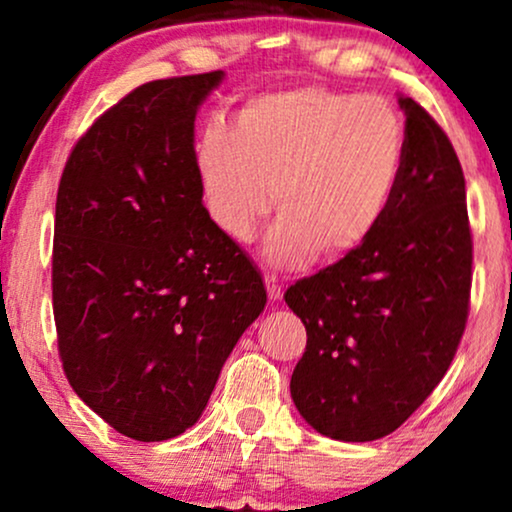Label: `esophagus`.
<instances>
[{"label": "esophagus", "instance_id": "34e87169", "mask_svg": "<svg viewBox=\"0 0 512 512\" xmlns=\"http://www.w3.org/2000/svg\"><path fill=\"white\" fill-rule=\"evenodd\" d=\"M264 286H267V293H269V298H272V301H279V298L284 296V289H281L279 276L264 274Z\"/></svg>", "mask_w": 512, "mask_h": 512}]
</instances>
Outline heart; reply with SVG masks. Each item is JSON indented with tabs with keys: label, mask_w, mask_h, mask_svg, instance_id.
<instances>
[{
	"label": "heart",
	"mask_w": 512,
	"mask_h": 512,
	"mask_svg": "<svg viewBox=\"0 0 512 512\" xmlns=\"http://www.w3.org/2000/svg\"><path fill=\"white\" fill-rule=\"evenodd\" d=\"M402 115L380 96L327 86L260 93L233 127L209 122L195 144L204 214L223 238L248 243L281 211L267 260L305 267L320 252L342 260L383 221L402 175Z\"/></svg>",
	"instance_id": "1"
}]
</instances>
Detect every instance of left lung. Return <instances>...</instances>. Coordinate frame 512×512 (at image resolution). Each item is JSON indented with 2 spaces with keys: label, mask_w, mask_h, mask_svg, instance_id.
Instances as JSON below:
<instances>
[{
  "label": "left lung",
  "mask_w": 512,
  "mask_h": 512,
  "mask_svg": "<svg viewBox=\"0 0 512 512\" xmlns=\"http://www.w3.org/2000/svg\"><path fill=\"white\" fill-rule=\"evenodd\" d=\"M395 197L356 252L284 293L303 320L296 409L322 436L366 443L397 431L448 373L472 291V228L460 158L411 98Z\"/></svg>",
  "instance_id": "1"
}]
</instances>
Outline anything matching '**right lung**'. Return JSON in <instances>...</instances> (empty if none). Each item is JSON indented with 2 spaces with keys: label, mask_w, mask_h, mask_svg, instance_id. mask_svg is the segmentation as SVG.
Wrapping results in <instances>:
<instances>
[{
  "label": "right lung",
  "mask_w": 512,
  "mask_h": 512,
  "mask_svg": "<svg viewBox=\"0 0 512 512\" xmlns=\"http://www.w3.org/2000/svg\"><path fill=\"white\" fill-rule=\"evenodd\" d=\"M221 79L134 88L81 134L57 190L52 310L64 375L142 443L197 424L267 303L255 264L204 214L195 115Z\"/></svg>",
  "instance_id": "add662e5"
}]
</instances>
